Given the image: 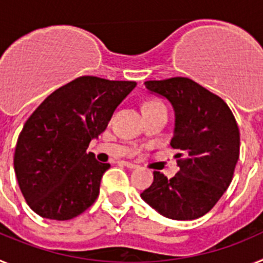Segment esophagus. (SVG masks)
Returning a JSON list of instances; mask_svg holds the SVG:
<instances>
[{
  "label": "esophagus",
  "mask_w": 263,
  "mask_h": 263,
  "mask_svg": "<svg viewBox=\"0 0 263 263\" xmlns=\"http://www.w3.org/2000/svg\"><path fill=\"white\" fill-rule=\"evenodd\" d=\"M121 164H122V166H125V167H127V168H130V170H133V168H137V164H134V163H132V162H127V160H121L120 162Z\"/></svg>",
  "instance_id": "34e87169"
}]
</instances>
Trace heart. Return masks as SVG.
<instances>
[{"instance_id": "heart-1", "label": "heart", "mask_w": 263, "mask_h": 263, "mask_svg": "<svg viewBox=\"0 0 263 263\" xmlns=\"http://www.w3.org/2000/svg\"><path fill=\"white\" fill-rule=\"evenodd\" d=\"M158 105H163V104L158 101V100H148L147 103L143 105V108H152V106H158Z\"/></svg>"}]
</instances>
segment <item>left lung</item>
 Segmentation results:
<instances>
[{
  "label": "left lung",
  "mask_w": 263,
  "mask_h": 263,
  "mask_svg": "<svg viewBox=\"0 0 263 263\" xmlns=\"http://www.w3.org/2000/svg\"><path fill=\"white\" fill-rule=\"evenodd\" d=\"M166 97L175 110L171 146L179 173L167 179L154 171V182L141 197L164 217L195 220L212 210L233 179L240 157V130L221 97L188 78L145 83Z\"/></svg>",
  "instance_id": "left-lung-1"
}]
</instances>
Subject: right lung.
<instances>
[{
    "label": "right lung",
    "mask_w": 263,
    "mask_h": 263,
    "mask_svg": "<svg viewBox=\"0 0 263 263\" xmlns=\"http://www.w3.org/2000/svg\"><path fill=\"white\" fill-rule=\"evenodd\" d=\"M136 85V81L80 76L32 111L18 137L14 171L34 212L63 221L96 201L110 164L99 162L93 153L87 154V148Z\"/></svg>",
    "instance_id": "right-lung-1"
}]
</instances>
